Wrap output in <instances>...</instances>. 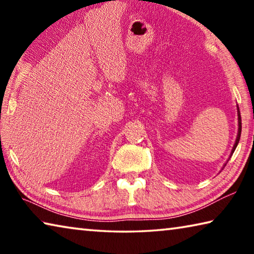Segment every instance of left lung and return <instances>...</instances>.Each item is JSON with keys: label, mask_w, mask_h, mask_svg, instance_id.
Segmentation results:
<instances>
[{"label": "left lung", "mask_w": 254, "mask_h": 254, "mask_svg": "<svg viewBox=\"0 0 254 254\" xmlns=\"http://www.w3.org/2000/svg\"><path fill=\"white\" fill-rule=\"evenodd\" d=\"M238 117H239V133H238V137H236V141H235V144L233 149H232V154H233L235 148L238 147V143L240 141V136H241V130H242V122H241V114H240V110H239V106H238Z\"/></svg>", "instance_id": "1"}]
</instances>
